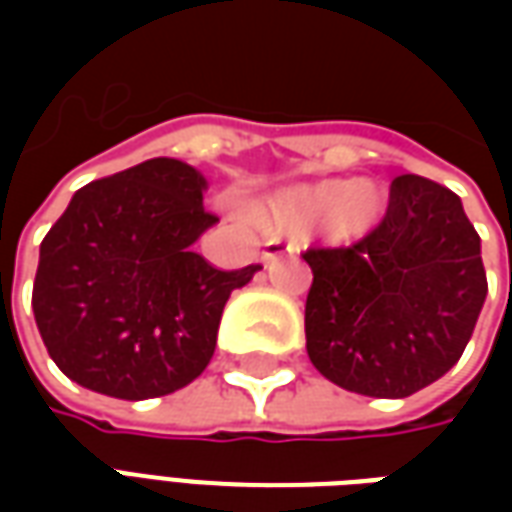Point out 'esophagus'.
I'll return each mask as SVG.
<instances>
[{
  "instance_id": "obj_1",
  "label": "esophagus",
  "mask_w": 512,
  "mask_h": 512,
  "mask_svg": "<svg viewBox=\"0 0 512 512\" xmlns=\"http://www.w3.org/2000/svg\"><path fill=\"white\" fill-rule=\"evenodd\" d=\"M285 255H293V244H285V241L274 238V241H266V246H263V263H274L277 257Z\"/></svg>"
}]
</instances>
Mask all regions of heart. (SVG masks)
I'll return each mask as SVG.
<instances>
[{
  "mask_svg": "<svg viewBox=\"0 0 512 512\" xmlns=\"http://www.w3.org/2000/svg\"><path fill=\"white\" fill-rule=\"evenodd\" d=\"M381 213L384 194L373 180H321L268 200L257 222L279 233H310L323 222L334 241H356L376 227Z\"/></svg>",
  "mask_w": 512,
  "mask_h": 512,
  "instance_id": "1",
  "label": "heart"
}]
</instances>
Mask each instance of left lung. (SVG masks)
Masks as SVG:
<instances>
[{"mask_svg": "<svg viewBox=\"0 0 512 512\" xmlns=\"http://www.w3.org/2000/svg\"><path fill=\"white\" fill-rule=\"evenodd\" d=\"M307 354L348 392L408 397L458 359L483 310L480 235L461 197L419 175L392 180L376 230L354 246L307 249Z\"/></svg>", "mask_w": 512, "mask_h": 512, "instance_id": "1", "label": "left lung"}]
</instances>
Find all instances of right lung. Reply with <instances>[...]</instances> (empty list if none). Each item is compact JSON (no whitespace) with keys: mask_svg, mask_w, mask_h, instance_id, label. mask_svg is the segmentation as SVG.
Masks as SVG:
<instances>
[{"mask_svg":"<svg viewBox=\"0 0 512 512\" xmlns=\"http://www.w3.org/2000/svg\"><path fill=\"white\" fill-rule=\"evenodd\" d=\"M208 183L178 158H150L87 183L54 222L32 310L54 365L101 395L147 400L208 367L222 310L263 266L213 268L191 244L219 222Z\"/></svg>","mask_w":512,"mask_h":512,"instance_id":"add662e5","label":"right lung"}]
</instances>
